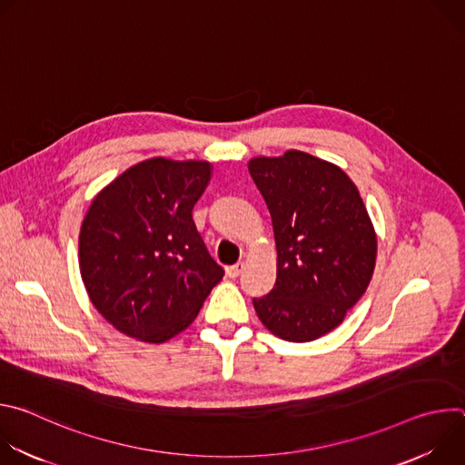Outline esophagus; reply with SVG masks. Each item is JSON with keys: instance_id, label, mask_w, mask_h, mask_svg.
<instances>
[{"instance_id": "obj_1", "label": "esophagus", "mask_w": 465, "mask_h": 465, "mask_svg": "<svg viewBox=\"0 0 465 465\" xmlns=\"http://www.w3.org/2000/svg\"><path fill=\"white\" fill-rule=\"evenodd\" d=\"M242 269H244V262L239 261V262H235V264H232V267L226 269V274H228V278H237L242 272Z\"/></svg>"}]
</instances>
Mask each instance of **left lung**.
Returning a JSON list of instances; mask_svg holds the SVG:
<instances>
[{
    "instance_id": "1",
    "label": "left lung",
    "mask_w": 465,
    "mask_h": 465,
    "mask_svg": "<svg viewBox=\"0 0 465 465\" xmlns=\"http://www.w3.org/2000/svg\"><path fill=\"white\" fill-rule=\"evenodd\" d=\"M248 171L272 217L278 276L253 298L272 335L311 342L339 327L366 292L377 235L351 178L335 163L302 151L257 156Z\"/></svg>"
}]
</instances>
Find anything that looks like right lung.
Listing matches in <instances>:
<instances>
[{
    "label": "right lung",
    "instance_id": "1",
    "mask_svg": "<svg viewBox=\"0 0 465 465\" xmlns=\"http://www.w3.org/2000/svg\"><path fill=\"white\" fill-rule=\"evenodd\" d=\"M212 171L203 160L149 158L92 201L79 235L81 278L119 333L149 344L176 337L223 280L193 221Z\"/></svg>",
    "mask_w": 465,
    "mask_h": 465
}]
</instances>
